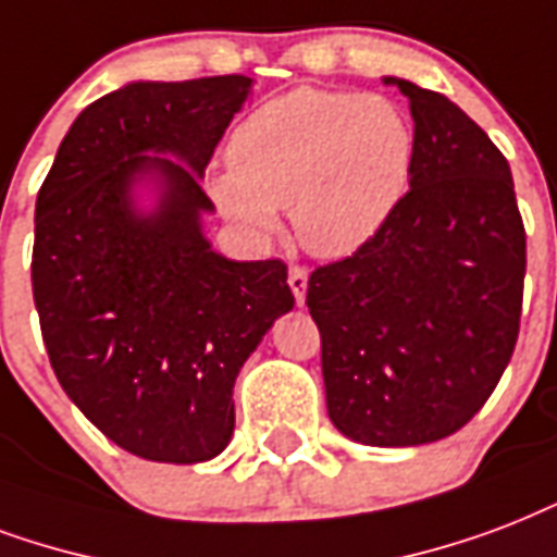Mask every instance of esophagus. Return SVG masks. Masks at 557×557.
I'll return each mask as SVG.
<instances>
[{"instance_id":"obj_1","label":"esophagus","mask_w":557,"mask_h":557,"mask_svg":"<svg viewBox=\"0 0 557 557\" xmlns=\"http://www.w3.org/2000/svg\"><path fill=\"white\" fill-rule=\"evenodd\" d=\"M307 280L309 274L304 265H292V269H288V286L295 292L297 307H304V300H307Z\"/></svg>"}]
</instances>
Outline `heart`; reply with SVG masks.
I'll use <instances>...</instances> for the list:
<instances>
[{
    "mask_svg": "<svg viewBox=\"0 0 557 557\" xmlns=\"http://www.w3.org/2000/svg\"><path fill=\"white\" fill-rule=\"evenodd\" d=\"M231 169L210 195L253 236L292 210L300 245L318 257L362 248L409 189L414 127L392 99L300 87L250 110L227 143Z\"/></svg>",
    "mask_w": 557,
    "mask_h": 557,
    "instance_id": "heart-1",
    "label": "heart"
}]
</instances>
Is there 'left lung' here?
Instances as JSON below:
<instances>
[{"label": "left lung", "instance_id": "left-lung-1", "mask_svg": "<svg viewBox=\"0 0 557 557\" xmlns=\"http://www.w3.org/2000/svg\"><path fill=\"white\" fill-rule=\"evenodd\" d=\"M409 99V193L350 257L309 274L326 411L368 447L458 432L494 394L523 312L525 227L503 151L447 96Z\"/></svg>", "mask_w": 557, "mask_h": 557}]
</instances>
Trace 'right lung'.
Wrapping results in <instances>:
<instances>
[{
  "instance_id": "add662e5",
  "label": "right lung",
  "mask_w": 557,
  "mask_h": 557,
  "mask_svg": "<svg viewBox=\"0 0 557 557\" xmlns=\"http://www.w3.org/2000/svg\"><path fill=\"white\" fill-rule=\"evenodd\" d=\"M248 90V75H215L101 96L37 193L32 286L54 376L148 461L195 465L227 447L239 368L295 307L286 262L224 260L201 233L203 169ZM146 171L164 177V198L139 216L129 184Z\"/></svg>"
}]
</instances>
